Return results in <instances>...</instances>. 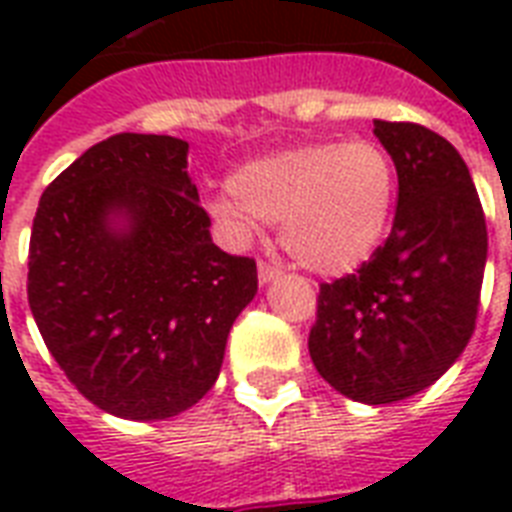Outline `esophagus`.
<instances>
[{"instance_id": "obj_1", "label": "esophagus", "mask_w": 512, "mask_h": 512, "mask_svg": "<svg viewBox=\"0 0 512 512\" xmlns=\"http://www.w3.org/2000/svg\"><path fill=\"white\" fill-rule=\"evenodd\" d=\"M281 265H273V263H260L257 265V276H260V284H271V281L281 279Z\"/></svg>"}]
</instances>
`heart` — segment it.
Wrapping results in <instances>:
<instances>
[{"label":"heart","instance_id":"1","mask_svg":"<svg viewBox=\"0 0 512 512\" xmlns=\"http://www.w3.org/2000/svg\"><path fill=\"white\" fill-rule=\"evenodd\" d=\"M209 212L236 236L255 217L279 223L281 244L303 268L348 273L377 252L396 207L398 172L377 140H319L257 156L228 177Z\"/></svg>","mask_w":512,"mask_h":512}]
</instances>
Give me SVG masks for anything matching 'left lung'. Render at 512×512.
I'll return each mask as SVG.
<instances>
[{
	"mask_svg": "<svg viewBox=\"0 0 512 512\" xmlns=\"http://www.w3.org/2000/svg\"><path fill=\"white\" fill-rule=\"evenodd\" d=\"M374 135L396 162L393 228L356 273L321 284L308 350L342 396L393 404L433 385L473 337L486 217L449 140L385 119Z\"/></svg>",
	"mask_w": 512,
	"mask_h": 512,
	"instance_id": "left-lung-1",
	"label": "left lung"
}]
</instances>
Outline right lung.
I'll return each instance as SVG.
<instances>
[{"mask_svg": "<svg viewBox=\"0 0 512 512\" xmlns=\"http://www.w3.org/2000/svg\"><path fill=\"white\" fill-rule=\"evenodd\" d=\"M185 156L170 135L100 140L44 188L31 228L28 305L44 345L87 401L124 420H167L204 398L257 292L255 260L212 244Z\"/></svg>", "mask_w": 512, "mask_h": 512, "instance_id": "add662e5", "label": "right lung"}]
</instances>
